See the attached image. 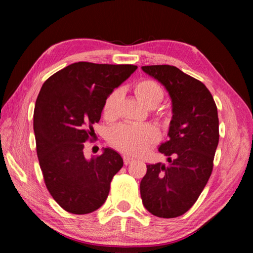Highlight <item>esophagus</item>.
<instances>
[{
	"mask_svg": "<svg viewBox=\"0 0 253 253\" xmlns=\"http://www.w3.org/2000/svg\"><path fill=\"white\" fill-rule=\"evenodd\" d=\"M124 164L125 165H129V164H131L132 162H134V160H132L131 157H129V156H127V155H124Z\"/></svg>",
	"mask_w": 253,
	"mask_h": 253,
	"instance_id": "esophagus-1",
	"label": "esophagus"
}]
</instances>
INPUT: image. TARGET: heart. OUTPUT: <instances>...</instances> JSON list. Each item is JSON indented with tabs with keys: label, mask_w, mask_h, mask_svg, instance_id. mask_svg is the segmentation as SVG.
I'll return each mask as SVG.
<instances>
[{
	"label": "heart",
	"mask_w": 253,
	"mask_h": 253,
	"mask_svg": "<svg viewBox=\"0 0 253 253\" xmlns=\"http://www.w3.org/2000/svg\"><path fill=\"white\" fill-rule=\"evenodd\" d=\"M136 97L148 108L156 107L164 98V89L153 79H142L134 84ZM123 89L116 88L106 97L102 113L106 118H114L117 114ZM161 134L158 128L151 124L124 123L111 128L108 134L109 143L128 155H142L158 142Z\"/></svg>",
	"instance_id": "obj_1"
}]
</instances>
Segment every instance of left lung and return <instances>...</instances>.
<instances>
[{
	"label": "left lung",
	"mask_w": 253,
	"mask_h": 253,
	"mask_svg": "<svg viewBox=\"0 0 253 253\" xmlns=\"http://www.w3.org/2000/svg\"><path fill=\"white\" fill-rule=\"evenodd\" d=\"M142 69L165 85L173 102L169 140L158 152L169 164H148L140 182L144 207L153 215H183L198 201L213 170L219 144V117L213 97L203 83L169 65Z\"/></svg>",
	"instance_id": "left-lung-1"
}]
</instances>
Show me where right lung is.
<instances>
[{"label":"right lung","mask_w":253,"mask_h":253,"mask_svg":"<svg viewBox=\"0 0 253 253\" xmlns=\"http://www.w3.org/2000/svg\"><path fill=\"white\" fill-rule=\"evenodd\" d=\"M137 69L134 65L75 62L44 81L33 115L37 154L49 193L65 211L87 214L109 194L123 168L117 152L105 148L85 160V142L95 139L106 97Z\"/></svg>","instance_id":"obj_1"}]
</instances>
